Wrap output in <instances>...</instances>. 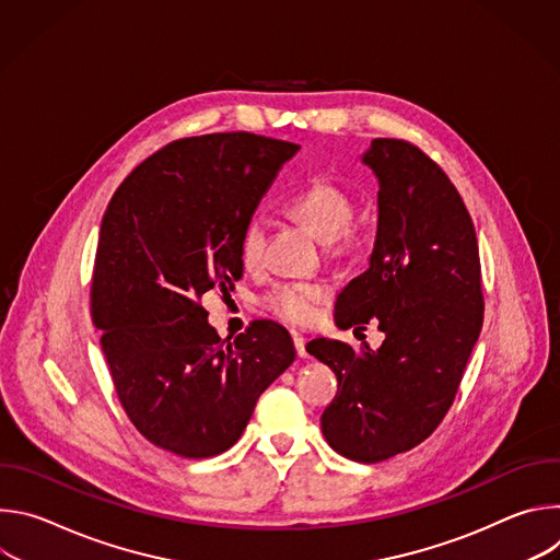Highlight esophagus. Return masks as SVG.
Returning a JSON list of instances; mask_svg holds the SVG:
<instances>
[{"label":"esophagus","mask_w":560,"mask_h":560,"mask_svg":"<svg viewBox=\"0 0 560 560\" xmlns=\"http://www.w3.org/2000/svg\"><path fill=\"white\" fill-rule=\"evenodd\" d=\"M292 341H294V348H296V354L301 357V359H305L307 357V350H305V339L301 337V335H292Z\"/></svg>","instance_id":"obj_1"}]
</instances>
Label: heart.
<instances>
[{
	"mask_svg": "<svg viewBox=\"0 0 560 560\" xmlns=\"http://www.w3.org/2000/svg\"><path fill=\"white\" fill-rule=\"evenodd\" d=\"M288 212L305 225L318 242L330 244L346 232L352 221L354 203L350 195L332 182H312L288 203ZM266 232L259 219L246 223L238 242V257L246 268H257L264 257ZM326 288L318 283H279L261 299L264 307L283 322L305 326L316 316L318 301H324Z\"/></svg>",
	"mask_w": 560,
	"mask_h": 560,
	"instance_id": "obj_1",
	"label": "heart"
}]
</instances>
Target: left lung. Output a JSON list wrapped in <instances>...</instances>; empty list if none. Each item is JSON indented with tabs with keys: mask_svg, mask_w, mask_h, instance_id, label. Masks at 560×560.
Wrapping results in <instances>:
<instances>
[{
	"mask_svg": "<svg viewBox=\"0 0 560 560\" xmlns=\"http://www.w3.org/2000/svg\"><path fill=\"white\" fill-rule=\"evenodd\" d=\"M361 162L378 182L370 266L337 299L348 330L376 318L381 348L314 339L307 352L339 381L322 417L328 445L359 463L425 441L447 415L483 326L471 217L447 175L417 145L372 139Z\"/></svg>",
	"mask_w": 560,
	"mask_h": 560,
	"instance_id": "8db88e82",
	"label": "left lung"
}]
</instances>
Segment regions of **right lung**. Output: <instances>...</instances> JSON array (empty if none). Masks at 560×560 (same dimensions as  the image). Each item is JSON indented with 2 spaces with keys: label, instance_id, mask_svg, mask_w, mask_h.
Wrapping results in <instances>:
<instances>
[{
  "label": "right lung",
  "instance_id": "1",
  "mask_svg": "<svg viewBox=\"0 0 560 560\" xmlns=\"http://www.w3.org/2000/svg\"><path fill=\"white\" fill-rule=\"evenodd\" d=\"M296 150L250 132L179 139L139 164L108 203L93 324L128 419L156 447L184 458L225 452L296 357L272 322L221 341L199 305L242 279V232Z\"/></svg>",
  "mask_w": 560,
  "mask_h": 560
}]
</instances>
